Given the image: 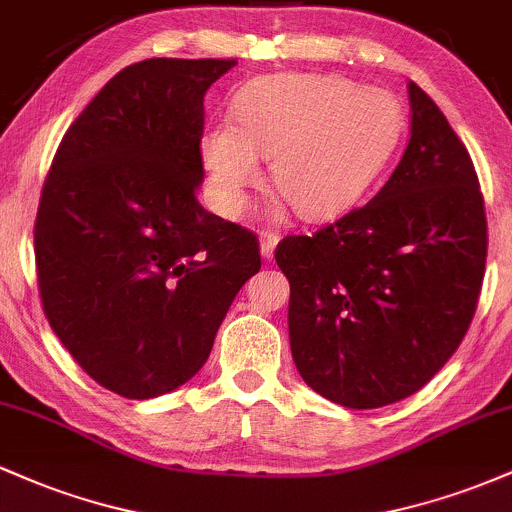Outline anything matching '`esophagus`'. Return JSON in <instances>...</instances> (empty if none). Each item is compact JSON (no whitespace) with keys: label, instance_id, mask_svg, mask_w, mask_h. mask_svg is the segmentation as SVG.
I'll return each instance as SVG.
<instances>
[{"label":"esophagus","instance_id":"34e87169","mask_svg":"<svg viewBox=\"0 0 512 512\" xmlns=\"http://www.w3.org/2000/svg\"><path fill=\"white\" fill-rule=\"evenodd\" d=\"M276 243H279V236H276L274 231H260V250L264 260H269V257L274 255Z\"/></svg>","mask_w":512,"mask_h":512}]
</instances>
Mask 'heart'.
Returning <instances> with one entry per match:
<instances>
[{"instance_id":"1","label":"heart","mask_w":512,"mask_h":512,"mask_svg":"<svg viewBox=\"0 0 512 512\" xmlns=\"http://www.w3.org/2000/svg\"><path fill=\"white\" fill-rule=\"evenodd\" d=\"M236 125L211 122L202 161L223 214L238 216L272 158L274 190L303 219L349 207L390 161L402 110L383 88L332 74H279L252 81L233 103Z\"/></svg>"}]
</instances>
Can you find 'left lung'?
<instances>
[{
  "label": "left lung",
  "instance_id": "left-lung-1",
  "mask_svg": "<svg viewBox=\"0 0 512 512\" xmlns=\"http://www.w3.org/2000/svg\"><path fill=\"white\" fill-rule=\"evenodd\" d=\"M409 105L407 149L378 195L274 250L298 373L349 409L421 390L462 344L484 281L489 233L467 146L414 81Z\"/></svg>",
  "mask_w": 512,
  "mask_h": 512
}]
</instances>
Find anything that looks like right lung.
Segmentation results:
<instances>
[{"instance_id": "1", "label": "right lung", "mask_w": 512, "mask_h": 512, "mask_svg": "<svg viewBox=\"0 0 512 512\" xmlns=\"http://www.w3.org/2000/svg\"><path fill=\"white\" fill-rule=\"evenodd\" d=\"M238 60L156 57L117 72L67 129L33 226L45 317L105 390L151 399L192 378L260 240L199 204L204 93Z\"/></svg>"}]
</instances>
